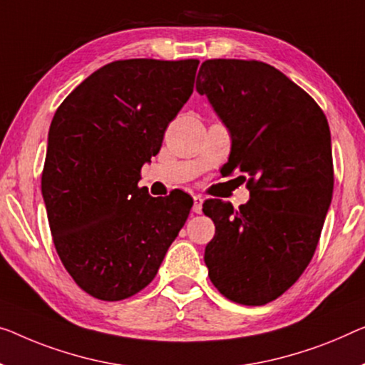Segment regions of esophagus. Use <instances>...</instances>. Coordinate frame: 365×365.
I'll return each instance as SVG.
<instances>
[{"label":"esophagus","instance_id":"obj_1","mask_svg":"<svg viewBox=\"0 0 365 365\" xmlns=\"http://www.w3.org/2000/svg\"><path fill=\"white\" fill-rule=\"evenodd\" d=\"M201 208H203V197L195 195L193 197V213H201Z\"/></svg>","mask_w":365,"mask_h":365}]
</instances>
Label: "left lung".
Returning a JSON list of instances; mask_svg holds the SVG:
<instances>
[{"instance_id":"left-lung-1","label":"left lung","mask_w":365,"mask_h":365,"mask_svg":"<svg viewBox=\"0 0 365 365\" xmlns=\"http://www.w3.org/2000/svg\"><path fill=\"white\" fill-rule=\"evenodd\" d=\"M197 91L231 133L221 172L246 173L251 192L237 211L205 201L216 227L205 264L220 293L259 307L300 279L318 246L334 185L328 119L307 91L257 61L203 62Z\"/></svg>"}]
</instances>
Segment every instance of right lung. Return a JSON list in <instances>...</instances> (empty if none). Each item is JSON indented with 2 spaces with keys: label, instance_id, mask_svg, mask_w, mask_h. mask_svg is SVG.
<instances>
[{
  "label": "right lung",
  "instance_id": "1",
  "mask_svg": "<svg viewBox=\"0 0 365 365\" xmlns=\"http://www.w3.org/2000/svg\"><path fill=\"white\" fill-rule=\"evenodd\" d=\"M198 63L111 62L53 114L41 183L48 226L63 267L98 300L148 287L187 221V193L152 198L138 182L192 96Z\"/></svg>",
  "mask_w": 365,
  "mask_h": 365
}]
</instances>
